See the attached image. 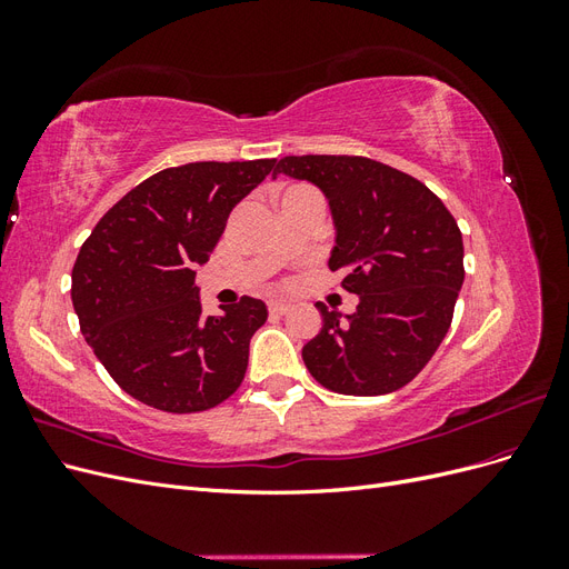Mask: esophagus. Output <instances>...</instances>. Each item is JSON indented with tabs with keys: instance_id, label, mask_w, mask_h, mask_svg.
Masks as SVG:
<instances>
[{
	"instance_id": "1",
	"label": "esophagus",
	"mask_w": 569,
	"mask_h": 569,
	"mask_svg": "<svg viewBox=\"0 0 569 569\" xmlns=\"http://www.w3.org/2000/svg\"><path fill=\"white\" fill-rule=\"evenodd\" d=\"M268 311L274 313V316H284L289 311V303H284V301H270L268 303Z\"/></svg>"
}]
</instances>
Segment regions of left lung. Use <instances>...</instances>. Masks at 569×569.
<instances>
[{
  "label": "left lung",
  "mask_w": 569,
  "mask_h": 569,
  "mask_svg": "<svg viewBox=\"0 0 569 569\" xmlns=\"http://www.w3.org/2000/svg\"><path fill=\"white\" fill-rule=\"evenodd\" d=\"M316 184L330 203V270L358 295L356 313H322L301 356L337 393L380 396L406 387L451 327L465 280L462 234L443 201L401 170L366 157H284L272 178Z\"/></svg>",
  "instance_id": "8db88e82"
}]
</instances>
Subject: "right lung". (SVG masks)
Segmentation results:
<instances>
[{
    "label": "right lung",
    "mask_w": 569,
    "mask_h": 569,
    "mask_svg": "<svg viewBox=\"0 0 569 569\" xmlns=\"http://www.w3.org/2000/svg\"><path fill=\"white\" fill-rule=\"evenodd\" d=\"M274 159L166 168L120 199L84 239L71 299L99 363L132 399L199 412L242 385L249 341L268 318L242 297L203 316L197 266L209 261L230 211Z\"/></svg>",
    "instance_id": "1"
}]
</instances>
